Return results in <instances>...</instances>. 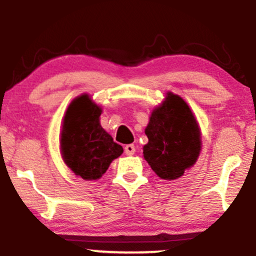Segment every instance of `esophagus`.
<instances>
[{"label": "esophagus", "instance_id": "obj_1", "mask_svg": "<svg viewBox=\"0 0 256 256\" xmlns=\"http://www.w3.org/2000/svg\"><path fill=\"white\" fill-rule=\"evenodd\" d=\"M134 152H136V149H134V144L125 146V154L126 155H134Z\"/></svg>", "mask_w": 256, "mask_h": 256}]
</instances>
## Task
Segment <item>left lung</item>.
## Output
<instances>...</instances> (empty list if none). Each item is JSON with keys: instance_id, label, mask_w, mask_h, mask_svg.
I'll list each match as a JSON object with an SVG mask.
<instances>
[{"instance_id": "left-lung-1", "label": "left lung", "mask_w": 256, "mask_h": 256, "mask_svg": "<svg viewBox=\"0 0 256 256\" xmlns=\"http://www.w3.org/2000/svg\"><path fill=\"white\" fill-rule=\"evenodd\" d=\"M143 158L164 180H174L195 165L202 148L201 130L186 102L168 92L154 108L146 128Z\"/></svg>"}]
</instances>
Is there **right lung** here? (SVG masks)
<instances>
[{"label":"right lung","mask_w":256,"mask_h":256,"mask_svg":"<svg viewBox=\"0 0 256 256\" xmlns=\"http://www.w3.org/2000/svg\"><path fill=\"white\" fill-rule=\"evenodd\" d=\"M102 108L88 94L76 98L64 113L60 134L64 162L84 180H98L114 158L122 154V146L100 124Z\"/></svg>","instance_id":"add662e5"}]
</instances>
